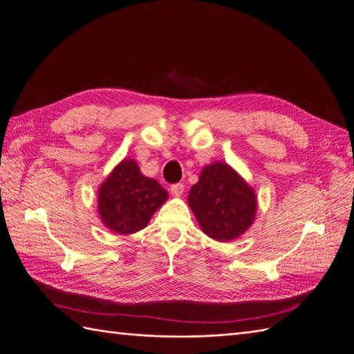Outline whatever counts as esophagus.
<instances>
[{"label":"esophagus","mask_w":354,"mask_h":354,"mask_svg":"<svg viewBox=\"0 0 354 354\" xmlns=\"http://www.w3.org/2000/svg\"><path fill=\"white\" fill-rule=\"evenodd\" d=\"M170 192L173 196L176 197H180L183 193H184V184L183 183H176L170 187Z\"/></svg>","instance_id":"1"}]
</instances>
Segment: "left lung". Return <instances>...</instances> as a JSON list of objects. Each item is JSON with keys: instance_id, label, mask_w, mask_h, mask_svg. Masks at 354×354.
<instances>
[{"instance_id": "1", "label": "left lung", "mask_w": 354, "mask_h": 354, "mask_svg": "<svg viewBox=\"0 0 354 354\" xmlns=\"http://www.w3.org/2000/svg\"><path fill=\"white\" fill-rule=\"evenodd\" d=\"M189 205L203 232L217 241L243 234L257 209L252 187L224 162H214L201 171L189 193Z\"/></svg>"}]
</instances>
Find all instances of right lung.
<instances>
[{
  "instance_id": "obj_1",
  "label": "right lung",
  "mask_w": 354,
  "mask_h": 354,
  "mask_svg": "<svg viewBox=\"0 0 354 354\" xmlns=\"http://www.w3.org/2000/svg\"><path fill=\"white\" fill-rule=\"evenodd\" d=\"M169 194L144 177L133 160L121 161L98 190V213L110 230L131 234L147 225Z\"/></svg>"
}]
</instances>
